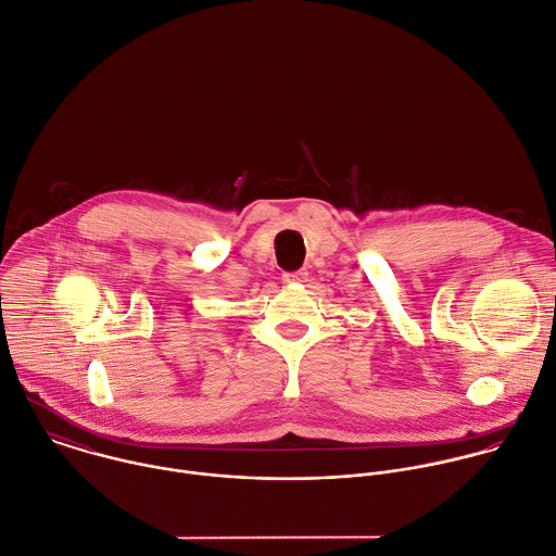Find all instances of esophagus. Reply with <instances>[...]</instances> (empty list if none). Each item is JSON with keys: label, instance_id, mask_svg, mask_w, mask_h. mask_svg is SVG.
<instances>
[{"label": "esophagus", "instance_id": "1", "mask_svg": "<svg viewBox=\"0 0 556 556\" xmlns=\"http://www.w3.org/2000/svg\"><path fill=\"white\" fill-rule=\"evenodd\" d=\"M283 283H288V286H299V283H303V281H307V273L305 270H296V273H283Z\"/></svg>", "mask_w": 556, "mask_h": 556}]
</instances>
